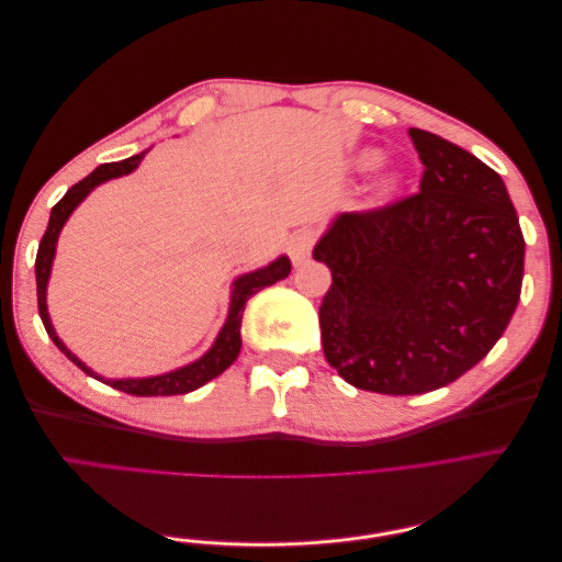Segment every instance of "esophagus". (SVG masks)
<instances>
[{
	"instance_id": "obj_1",
	"label": "esophagus",
	"mask_w": 562,
	"mask_h": 562,
	"mask_svg": "<svg viewBox=\"0 0 562 562\" xmlns=\"http://www.w3.org/2000/svg\"><path fill=\"white\" fill-rule=\"evenodd\" d=\"M314 246V232L312 229H297L295 234H291V239H288V255H291V260L295 267H302L304 262L310 260V252Z\"/></svg>"
}]
</instances>
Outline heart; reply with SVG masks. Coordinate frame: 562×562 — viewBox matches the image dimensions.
I'll return each instance as SVG.
<instances>
[{
    "mask_svg": "<svg viewBox=\"0 0 562 562\" xmlns=\"http://www.w3.org/2000/svg\"><path fill=\"white\" fill-rule=\"evenodd\" d=\"M380 159H382V151L363 149L361 155H356L353 168H356V171H370V168H375L380 164ZM401 182H403V178H401L398 171H386L375 182H372V187H370L372 196H375V201H380V203L394 199L396 192L401 190Z\"/></svg>",
    "mask_w": 562,
    "mask_h": 562,
    "instance_id": "heart-1",
    "label": "heart"
}]
</instances>
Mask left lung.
<instances>
[{
	"label": "left lung",
	"mask_w": 562,
	"mask_h": 562,
	"mask_svg": "<svg viewBox=\"0 0 562 562\" xmlns=\"http://www.w3.org/2000/svg\"><path fill=\"white\" fill-rule=\"evenodd\" d=\"M419 192L337 215L314 246L333 283L321 342L351 386L427 394L497 345L522 285L525 239L499 173L436 133L411 128Z\"/></svg>",
	"instance_id": "1"
}]
</instances>
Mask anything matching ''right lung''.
Segmentation results:
<instances>
[{"mask_svg": "<svg viewBox=\"0 0 562 562\" xmlns=\"http://www.w3.org/2000/svg\"><path fill=\"white\" fill-rule=\"evenodd\" d=\"M145 155H147V149L140 151V155H133L131 159L98 166L91 176H87L83 180H79L77 184H72L70 190L65 192V196L56 203V206L50 209L48 227L42 236V244H40V250H37V262H35L37 304H40V316H42V323H44L48 337L54 339V345L77 368L87 372V375L110 384L112 389L124 391V394H133V396H178V394H190V391L203 386L206 382H211L213 378L223 375V372L236 361V356H239V351H241V318H244V310H246V300L252 297L255 293H260L262 288L277 283V281H281V279L291 274V260H288V255H279V258L274 262H269L267 267L248 271V274H241V277L234 279L225 326L220 328L215 342L211 345V349L206 353L201 356V359L187 363L182 368H176L171 372H164V375H151V378L108 380L103 375H98V372H93L87 363L79 361L77 356L65 347L63 339L56 335L54 323H50L48 307H46V288H48V279H50V267H54L58 236H60V232L67 223V217L75 213L79 203L87 199L98 184H103L112 178H122V176L133 173L135 168L140 166V161L145 159Z\"/></svg>", "mask_w": 562, "mask_h": 562, "instance_id": "obj_1", "label": "right lung"}]
</instances>
